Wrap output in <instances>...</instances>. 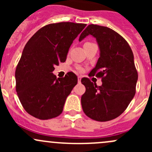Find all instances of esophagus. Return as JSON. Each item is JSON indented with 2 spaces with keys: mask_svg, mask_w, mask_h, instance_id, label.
Segmentation results:
<instances>
[{
  "mask_svg": "<svg viewBox=\"0 0 152 152\" xmlns=\"http://www.w3.org/2000/svg\"><path fill=\"white\" fill-rule=\"evenodd\" d=\"M81 79H82V77L81 76H78V82L79 83H81Z\"/></svg>",
  "mask_w": 152,
  "mask_h": 152,
  "instance_id": "obj_1",
  "label": "esophagus"
}]
</instances>
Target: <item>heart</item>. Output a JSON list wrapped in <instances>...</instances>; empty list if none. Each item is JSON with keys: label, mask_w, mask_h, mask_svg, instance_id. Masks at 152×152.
Wrapping results in <instances>:
<instances>
[{"label": "heart", "mask_w": 152, "mask_h": 152, "mask_svg": "<svg viewBox=\"0 0 152 152\" xmlns=\"http://www.w3.org/2000/svg\"><path fill=\"white\" fill-rule=\"evenodd\" d=\"M86 43H90V42H86ZM86 43H85V44H86Z\"/></svg>", "instance_id": "1"}]
</instances>
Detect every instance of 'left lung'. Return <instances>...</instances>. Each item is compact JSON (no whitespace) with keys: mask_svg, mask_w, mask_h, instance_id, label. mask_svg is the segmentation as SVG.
<instances>
[{"mask_svg":"<svg viewBox=\"0 0 152 152\" xmlns=\"http://www.w3.org/2000/svg\"><path fill=\"white\" fill-rule=\"evenodd\" d=\"M89 34L96 38L100 48V56L89 76L102 78V85L82 79L86 88L81 98L82 107L93 120L108 121L121 115L132 100L138 75L132 50L123 37L110 28L90 24L79 40Z\"/></svg>","mask_w":152,"mask_h":152,"instance_id":"8db88e82","label":"left lung"}]
</instances>
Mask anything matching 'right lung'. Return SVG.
Wrapping results in <instances>:
<instances>
[{
  "instance_id": "1",
  "label": "right lung",
  "mask_w": 152,
  "mask_h": 152,
  "mask_svg": "<svg viewBox=\"0 0 152 152\" xmlns=\"http://www.w3.org/2000/svg\"><path fill=\"white\" fill-rule=\"evenodd\" d=\"M86 24L50 23L28 41L15 70L16 91L24 110L40 120L59 116L65 100L78 82L73 72L56 78L55 65L65 62L73 41Z\"/></svg>"
}]
</instances>
